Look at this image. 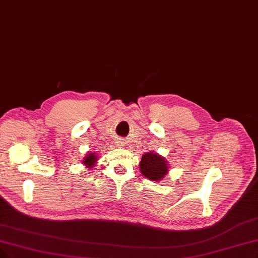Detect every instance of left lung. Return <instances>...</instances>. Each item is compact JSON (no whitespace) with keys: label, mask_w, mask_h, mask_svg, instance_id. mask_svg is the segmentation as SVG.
I'll list each match as a JSON object with an SVG mask.
<instances>
[{"label":"left lung","mask_w":258,"mask_h":258,"mask_svg":"<svg viewBox=\"0 0 258 258\" xmlns=\"http://www.w3.org/2000/svg\"><path fill=\"white\" fill-rule=\"evenodd\" d=\"M140 169L149 180L160 181L167 174L168 167L166 164V160L160 157L157 153L148 152L142 157L140 162Z\"/></svg>","instance_id":"left-lung-1"}]
</instances>
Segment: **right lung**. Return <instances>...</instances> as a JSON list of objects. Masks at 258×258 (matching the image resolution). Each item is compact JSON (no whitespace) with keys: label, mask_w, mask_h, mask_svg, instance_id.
Wrapping results in <instances>:
<instances>
[{"label":"right lung","mask_w":258,"mask_h":258,"mask_svg":"<svg viewBox=\"0 0 258 258\" xmlns=\"http://www.w3.org/2000/svg\"><path fill=\"white\" fill-rule=\"evenodd\" d=\"M96 160H97V157L95 156V153H89L88 157L85 158V160H84V162H82V163H84L85 165H87V167L92 168V167H93L94 163L96 162Z\"/></svg>","instance_id":"1"}]
</instances>
